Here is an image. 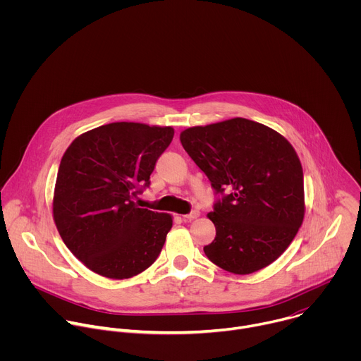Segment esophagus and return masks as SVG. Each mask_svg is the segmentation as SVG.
<instances>
[{
    "label": "esophagus",
    "instance_id": "obj_1",
    "mask_svg": "<svg viewBox=\"0 0 361 361\" xmlns=\"http://www.w3.org/2000/svg\"><path fill=\"white\" fill-rule=\"evenodd\" d=\"M197 217H200V212H197V210L191 212L190 214H185V216H183V219H184L185 221H191V220H194V219H197Z\"/></svg>",
    "mask_w": 361,
    "mask_h": 361
}]
</instances>
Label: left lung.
Returning <instances> with one entry per match:
<instances>
[{
  "label": "left lung",
  "mask_w": 361,
  "mask_h": 361,
  "mask_svg": "<svg viewBox=\"0 0 361 361\" xmlns=\"http://www.w3.org/2000/svg\"><path fill=\"white\" fill-rule=\"evenodd\" d=\"M180 141L221 194L207 214L216 226L214 241L204 247L209 260L241 276L276 262L305 210L302 169L293 145L273 128L240 117L187 128Z\"/></svg>",
  "instance_id": "8db88e82"
}]
</instances>
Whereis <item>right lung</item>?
I'll use <instances>...</instances> for the list:
<instances>
[{"instance_id": "obj_1", "label": "right lung", "mask_w": 361, "mask_h": 361, "mask_svg": "<svg viewBox=\"0 0 361 361\" xmlns=\"http://www.w3.org/2000/svg\"><path fill=\"white\" fill-rule=\"evenodd\" d=\"M173 137V127L111 123L78 135L64 152L53 217L64 244L91 271L124 280L157 260L173 217L140 209L135 198Z\"/></svg>"}]
</instances>
